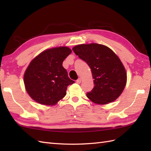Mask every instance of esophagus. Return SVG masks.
I'll return each instance as SVG.
<instances>
[{
    "label": "esophagus",
    "instance_id": "obj_1",
    "mask_svg": "<svg viewBox=\"0 0 151 151\" xmlns=\"http://www.w3.org/2000/svg\"><path fill=\"white\" fill-rule=\"evenodd\" d=\"M81 81H81V78H79L78 79L76 80V83H77L78 84H81Z\"/></svg>",
    "mask_w": 151,
    "mask_h": 151
}]
</instances>
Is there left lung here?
Returning a JSON list of instances; mask_svg holds the SVG:
<instances>
[{
    "label": "left lung",
    "mask_w": 151,
    "mask_h": 151,
    "mask_svg": "<svg viewBox=\"0 0 151 151\" xmlns=\"http://www.w3.org/2000/svg\"><path fill=\"white\" fill-rule=\"evenodd\" d=\"M91 70L95 86L87 97L94 103L106 104L119 97L127 83V73L119 57L110 48L97 43L73 48Z\"/></svg>",
    "instance_id": "obj_1"
}]
</instances>
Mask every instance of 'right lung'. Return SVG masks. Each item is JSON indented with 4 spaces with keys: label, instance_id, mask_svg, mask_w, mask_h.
I'll list each match as a JSON object with an SVG mask.
<instances>
[{
    "label": "right lung",
    "instance_id": "1",
    "mask_svg": "<svg viewBox=\"0 0 151 151\" xmlns=\"http://www.w3.org/2000/svg\"><path fill=\"white\" fill-rule=\"evenodd\" d=\"M71 52L67 47L47 49L32 60L24 75L25 88L30 97L41 104L52 106L66 95L70 80L62 66Z\"/></svg>",
    "mask_w": 151,
    "mask_h": 151
}]
</instances>
